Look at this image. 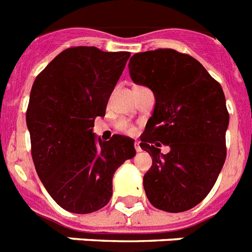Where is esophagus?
<instances>
[{"label": "esophagus", "mask_w": 252, "mask_h": 252, "mask_svg": "<svg viewBox=\"0 0 252 252\" xmlns=\"http://www.w3.org/2000/svg\"><path fill=\"white\" fill-rule=\"evenodd\" d=\"M135 149H136V152H140L141 148H140V144H139V141H135Z\"/></svg>", "instance_id": "obj_1"}]
</instances>
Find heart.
<instances>
[{"mask_svg": "<svg viewBox=\"0 0 252 252\" xmlns=\"http://www.w3.org/2000/svg\"><path fill=\"white\" fill-rule=\"evenodd\" d=\"M116 127H117L118 131H121L124 134H127V135H134L136 132V128L132 124L127 121V120H118L116 122Z\"/></svg>", "mask_w": 252, "mask_h": 252, "instance_id": "heart-1", "label": "heart"}]
</instances>
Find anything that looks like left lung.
<instances>
[{"label": "left lung", "mask_w": 252, "mask_h": 252, "mask_svg": "<svg viewBox=\"0 0 252 252\" xmlns=\"http://www.w3.org/2000/svg\"><path fill=\"white\" fill-rule=\"evenodd\" d=\"M128 69L156 99L140 136L141 149L152 156L145 194L156 209L187 211L209 194L225 162L229 113L223 89L198 60L172 49L135 54ZM161 142L170 147L167 155Z\"/></svg>", "instance_id": "obj_1"}]
</instances>
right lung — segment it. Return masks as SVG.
Listing matches in <instances>:
<instances>
[{
    "label": "right lung",
    "mask_w": 252,
    "mask_h": 252,
    "mask_svg": "<svg viewBox=\"0 0 252 252\" xmlns=\"http://www.w3.org/2000/svg\"><path fill=\"white\" fill-rule=\"evenodd\" d=\"M128 58L126 51L69 47L32 86L27 126L33 163L50 196L69 213L90 214L107 205L114 172L136 153L127 136L96 141L93 132Z\"/></svg>",
    "instance_id": "1"
}]
</instances>
